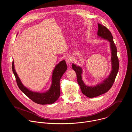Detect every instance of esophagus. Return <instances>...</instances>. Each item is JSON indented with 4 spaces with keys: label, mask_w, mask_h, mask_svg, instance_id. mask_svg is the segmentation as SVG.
I'll return each instance as SVG.
<instances>
[{
    "label": "esophagus",
    "mask_w": 132,
    "mask_h": 132,
    "mask_svg": "<svg viewBox=\"0 0 132 132\" xmlns=\"http://www.w3.org/2000/svg\"><path fill=\"white\" fill-rule=\"evenodd\" d=\"M65 61L67 63L69 64V63H70L71 62H72V59L71 57H70V56H67V57L65 59Z\"/></svg>",
    "instance_id": "esophagus-1"
}]
</instances>
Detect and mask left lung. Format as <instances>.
I'll list each match as a JSON object with an SVG mask.
<instances>
[{
  "instance_id": "obj_1",
  "label": "left lung",
  "mask_w": 132,
  "mask_h": 132,
  "mask_svg": "<svg viewBox=\"0 0 132 132\" xmlns=\"http://www.w3.org/2000/svg\"><path fill=\"white\" fill-rule=\"evenodd\" d=\"M98 37L106 40L110 42L112 70L109 75L102 82L98 84L96 86H88L85 84L82 78L83 71L82 68L73 63L72 64V68L76 72L77 81L80 87L82 93L89 98L96 97L108 92L112 87L115 81L119 68V60L117 56V49L113 42L112 35L111 32L105 26L100 23H98Z\"/></svg>"
}]
</instances>
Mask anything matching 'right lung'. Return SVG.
Wrapping results in <instances>:
<instances>
[{
	"label": "right lung",
	"mask_w": 132,
	"mask_h": 132,
	"mask_svg": "<svg viewBox=\"0 0 132 132\" xmlns=\"http://www.w3.org/2000/svg\"><path fill=\"white\" fill-rule=\"evenodd\" d=\"M12 68L19 88L33 102L37 104L44 105L52 104L58 100L61 95L60 79L67 69L65 60L61 61L55 67L52 73L51 87L47 91L44 92L32 91L23 85L14 69L13 61L12 63Z\"/></svg>",
	"instance_id": "add662e5"
}]
</instances>
